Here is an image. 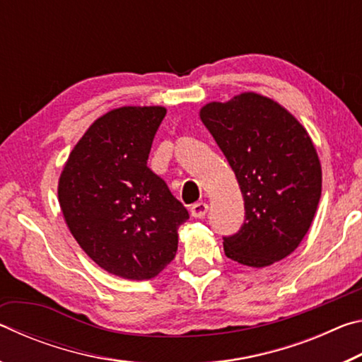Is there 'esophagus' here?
<instances>
[{"mask_svg":"<svg viewBox=\"0 0 362 362\" xmlns=\"http://www.w3.org/2000/svg\"><path fill=\"white\" fill-rule=\"evenodd\" d=\"M207 209H209V206L206 203H194L192 207H189V212H192V217L194 218H203L206 216Z\"/></svg>","mask_w":362,"mask_h":362,"instance_id":"obj_1","label":"esophagus"}]
</instances>
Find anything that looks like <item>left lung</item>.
Masks as SVG:
<instances>
[{
	"instance_id": "obj_1",
	"label": "left lung",
	"mask_w": 362,
	"mask_h": 362,
	"mask_svg": "<svg viewBox=\"0 0 362 362\" xmlns=\"http://www.w3.org/2000/svg\"><path fill=\"white\" fill-rule=\"evenodd\" d=\"M199 118L228 159L246 207L241 230L223 238L225 255L254 268L286 259L308 233L321 198L313 140L296 116L257 93L206 103Z\"/></svg>"
}]
</instances>
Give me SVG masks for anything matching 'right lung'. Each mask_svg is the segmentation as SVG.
<instances>
[{"instance_id":"add662e5","label":"right lung","mask_w":362,"mask_h":362,"mask_svg":"<svg viewBox=\"0 0 362 362\" xmlns=\"http://www.w3.org/2000/svg\"><path fill=\"white\" fill-rule=\"evenodd\" d=\"M164 107H119L97 118L66 159L59 204L79 246L115 276L145 281L174 260L188 211L146 166Z\"/></svg>"}]
</instances>
